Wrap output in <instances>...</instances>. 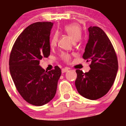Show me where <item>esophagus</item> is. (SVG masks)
I'll return each mask as SVG.
<instances>
[{
  "mask_svg": "<svg viewBox=\"0 0 126 126\" xmlns=\"http://www.w3.org/2000/svg\"><path fill=\"white\" fill-rule=\"evenodd\" d=\"M68 70H69V69H67V68L62 69V73H65V72H67Z\"/></svg>",
  "mask_w": 126,
  "mask_h": 126,
  "instance_id": "obj_1",
  "label": "esophagus"
}]
</instances>
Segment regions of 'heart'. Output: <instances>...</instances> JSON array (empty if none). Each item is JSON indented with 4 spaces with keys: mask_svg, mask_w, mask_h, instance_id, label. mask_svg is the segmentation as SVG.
<instances>
[{
    "mask_svg": "<svg viewBox=\"0 0 126 126\" xmlns=\"http://www.w3.org/2000/svg\"><path fill=\"white\" fill-rule=\"evenodd\" d=\"M63 30H64V31L67 35H69L71 37L73 41H79L80 38H81V28H80V26H79V25H78V24L73 23V24H68V25L64 26ZM57 38H58L57 34H55L53 37L50 43V47L51 48H53V47L56 46L57 42ZM61 58L64 62H69L70 60V56L68 53H63L61 55Z\"/></svg>",
    "mask_w": 126,
    "mask_h": 126,
    "instance_id": "1",
    "label": "heart"
}]
</instances>
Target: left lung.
I'll use <instances>...</instances> for the list:
<instances>
[{"instance_id":"1","label":"left lung","mask_w":126,"mask_h":126,"mask_svg":"<svg viewBox=\"0 0 126 126\" xmlns=\"http://www.w3.org/2000/svg\"><path fill=\"white\" fill-rule=\"evenodd\" d=\"M88 31L89 40L82 57L90 62L91 69L85 73L79 69L76 70L75 86L82 96L95 100L106 95L110 89L118 65L113 46L104 31L98 27H90Z\"/></svg>"}]
</instances>
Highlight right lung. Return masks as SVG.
<instances>
[{
	"mask_svg": "<svg viewBox=\"0 0 126 126\" xmlns=\"http://www.w3.org/2000/svg\"><path fill=\"white\" fill-rule=\"evenodd\" d=\"M53 24L38 22L18 36L9 57V70L16 88L28 103L41 106L54 97L62 74L59 66L45 72L40 62L50 54V35Z\"/></svg>",
	"mask_w": 126,
	"mask_h": 126,
	"instance_id": "obj_1",
	"label": "right lung"
}]
</instances>
